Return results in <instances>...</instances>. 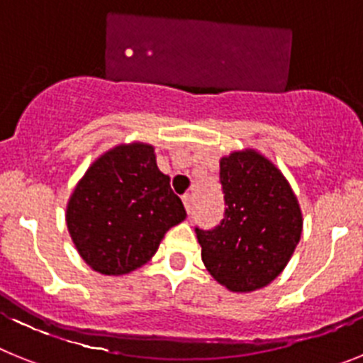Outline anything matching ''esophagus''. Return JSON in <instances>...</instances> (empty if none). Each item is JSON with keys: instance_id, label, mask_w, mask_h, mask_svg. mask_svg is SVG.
I'll return each mask as SVG.
<instances>
[{"instance_id": "obj_1", "label": "esophagus", "mask_w": 363, "mask_h": 363, "mask_svg": "<svg viewBox=\"0 0 363 363\" xmlns=\"http://www.w3.org/2000/svg\"><path fill=\"white\" fill-rule=\"evenodd\" d=\"M182 203H184V208H186V212L190 213V212H191V195H190V194H186V195H182Z\"/></svg>"}]
</instances>
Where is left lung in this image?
Masks as SVG:
<instances>
[{
	"mask_svg": "<svg viewBox=\"0 0 363 363\" xmlns=\"http://www.w3.org/2000/svg\"><path fill=\"white\" fill-rule=\"evenodd\" d=\"M219 168L225 217L213 230L195 228L201 257L228 291H257L291 261L303 230L301 208L285 175L259 151H232Z\"/></svg>",
	"mask_w": 363,
	"mask_h": 363,
	"instance_id": "obj_1",
	"label": "left lung"
}]
</instances>
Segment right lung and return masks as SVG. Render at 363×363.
Masks as SVG:
<instances>
[{"instance_id":"add662e5","label":"right lung","mask_w":363,"mask_h":363,"mask_svg":"<svg viewBox=\"0 0 363 363\" xmlns=\"http://www.w3.org/2000/svg\"><path fill=\"white\" fill-rule=\"evenodd\" d=\"M186 219L155 147L118 144L94 160L69 197V234L82 259L106 276H122L155 256L164 234Z\"/></svg>"}]
</instances>
